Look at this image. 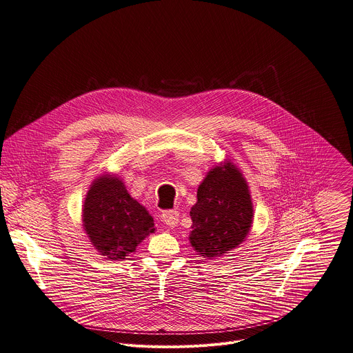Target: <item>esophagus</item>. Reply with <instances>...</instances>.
<instances>
[{
  "label": "esophagus",
  "instance_id": "obj_1",
  "mask_svg": "<svg viewBox=\"0 0 353 353\" xmlns=\"http://www.w3.org/2000/svg\"><path fill=\"white\" fill-rule=\"evenodd\" d=\"M162 221L169 228H176L179 223V212L177 211H165L162 214Z\"/></svg>",
  "mask_w": 353,
  "mask_h": 353
}]
</instances>
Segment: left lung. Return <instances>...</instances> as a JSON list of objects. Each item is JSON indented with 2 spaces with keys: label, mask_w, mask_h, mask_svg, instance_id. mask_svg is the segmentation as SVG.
Masks as SVG:
<instances>
[{
  "label": "left lung",
  "mask_w": 353,
  "mask_h": 353,
  "mask_svg": "<svg viewBox=\"0 0 353 353\" xmlns=\"http://www.w3.org/2000/svg\"><path fill=\"white\" fill-rule=\"evenodd\" d=\"M190 243L201 257L225 256L247 237L254 210L248 185L232 163L211 169L199 184L196 204L191 208Z\"/></svg>",
  "instance_id": "obj_1"
}]
</instances>
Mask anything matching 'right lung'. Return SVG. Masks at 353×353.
<instances>
[{"label":"right lung","mask_w":353,"mask_h":353,"mask_svg":"<svg viewBox=\"0 0 353 353\" xmlns=\"http://www.w3.org/2000/svg\"><path fill=\"white\" fill-rule=\"evenodd\" d=\"M83 229L108 260H124L155 232L154 218L134 199L117 176L97 177L86 194L82 210Z\"/></svg>","instance_id":"add662e5"}]
</instances>
